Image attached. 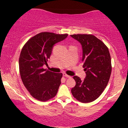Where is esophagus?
<instances>
[{
  "mask_svg": "<svg viewBox=\"0 0 128 128\" xmlns=\"http://www.w3.org/2000/svg\"><path fill=\"white\" fill-rule=\"evenodd\" d=\"M63 76H64V77H66V78H70V76H69V75H68V74H66V73H63Z\"/></svg>",
  "mask_w": 128,
  "mask_h": 128,
  "instance_id": "esophagus-1",
  "label": "esophagus"
}]
</instances>
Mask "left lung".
I'll return each mask as SVG.
<instances>
[{"label": "left lung", "mask_w": 128, "mask_h": 128, "mask_svg": "<svg viewBox=\"0 0 128 128\" xmlns=\"http://www.w3.org/2000/svg\"><path fill=\"white\" fill-rule=\"evenodd\" d=\"M70 36L82 45V60L86 73L84 80L73 76L76 86L72 89V94L79 102H92L100 96L110 80L112 66L109 50L102 41L92 35Z\"/></svg>", "instance_id": "left-lung-1"}]
</instances>
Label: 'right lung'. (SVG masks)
Listing matches in <instances>:
<instances>
[{
  "mask_svg": "<svg viewBox=\"0 0 128 128\" xmlns=\"http://www.w3.org/2000/svg\"><path fill=\"white\" fill-rule=\"evenodd\" d=\"M68 36L52 32H40L32 36L22 48L19 58V71L23 84L35 99L46 102L56 96L61 73H54L42 68L50 58L55 44Z\"/></svg>",
  "mask_w": 128,
  "mask_h": 128,
  "instance_id": "right-lung-1",
  "label": "right lung"
}]
</instances>
